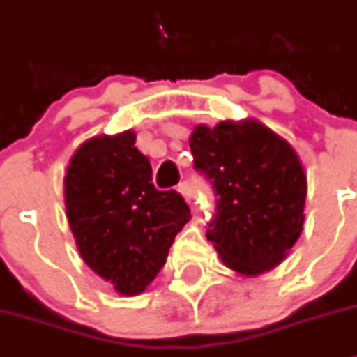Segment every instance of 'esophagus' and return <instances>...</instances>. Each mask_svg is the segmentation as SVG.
Returning a JSON list of instances; mask_svg holds the SVG:
<instances>
[{
	"label": "esophagus",
	"instance_id": "1",
	"mask_svg": "<svg viewBox=\"0 0 357 357\" xmlns=\"http://www.w3.org/2000/svg\"><path fill=\"white\" fill-rule=\"evenodd\" d=\"M178 193L184 197L185 202H191V199H193V188H191L190 182L188 181L181 182V184H178Z\"/></svg>",
	"mask_w": 357,
	"mask_h": 357
}]
</instances>
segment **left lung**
Listing matches in <instances>:
<instances>
[{"label": "left lung", "instance_id": "obj_1", "mask_svg": "<svg viewBox=\"0 0 357 357\" xmlns=\"http://www.w3.org/2000/svg\"><path fill=\"white\" fill-rule=\"evenodd\" d=\"M190 148L218 195L206 236L224 266L242 276L274 269L305 222L307 175L294 148L255 119L199 124Z\"/></svg>", "mask_w": 357, "mask_h": 357}]
</instances>
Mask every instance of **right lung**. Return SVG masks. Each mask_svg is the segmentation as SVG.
<instances>
[{
    "instance_id": "obj_1",
    "label": "right lung",
    "mask_w": 357,
    "mask_h": 357,
    "mask_svg": "<svg viewBox=\"0 0 357 357\" xmlns=\"http://www.w3.org/2000/svg\"><path fill=\"white\" fill-rule=\"evenodd\" d=\"M135 139L132 130L91 137L65 175L66 218L79 255L123 296L146 291L191 218L176 191L155 190Z\"/></svg>"
}]
</instances>
